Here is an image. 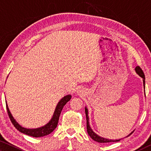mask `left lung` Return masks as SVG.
Masks as SVG:
<instances>
[{"label": "left lung", "instance_id": "1", "mask_svg": "<svg viewBox=\"0 0 151 151\" xmlns=\"http://www.w3.org/2000/svg\"><path fill=\"white\" fill-rule=\"evenodd\" d=\"M135 71L136 73L139 75L140 77L142 78V81H143V86H144V88L145 89V76L144 75V73L142 70L141 68H140V66H137L135 68ZM85 114H86V129H87V132L89 136L91 137L92 139H93L94 141H96L98 142H101V143H108V142H118L121 140V139L119 140H112V139H105V138L101 137L98 135L97 134H96L94 132L90 127V124H89V118H88V109L85 107ZM133 131L132 132H131L128 136H127L126 137H129L131 135Z\"/></svg>", "mask_w": 151, "mask_h": 151}]
</instances>
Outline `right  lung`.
Segmentation results:
<instances>
[{"label": "right lung", "instance_id": "add662e5", "mask_svg": "<svg viewBox=\"0 0 151 151\" xmlns=\"http://www.w3.org/2000/svg\"><path fill=\"white\" fill-rule=\"evenodd\" d=\"M70 94H68V95L64 96L63 99H61V100H60V101L58 102L57 106H56L54 114H53V116L52 117V119H50V121L48 122L47 124H46L45 126L37 128V129H27V128L20 126V125L16 121V120L14 119V117L12 116V114L9 111L8 105H7V103L6 102V110L7 112H8L9 118L11 119L12 123L13 124L14 127L16 128L18 131H19L20 132H22V133L29 135V136H31L33 137H41L49 134L54 131L56 128H57L60 112L62 111L64 106L65 105L67 102L70 100Z\"/></svg>", "mask_w": 151, "mask_h": 151}]
</instances>
